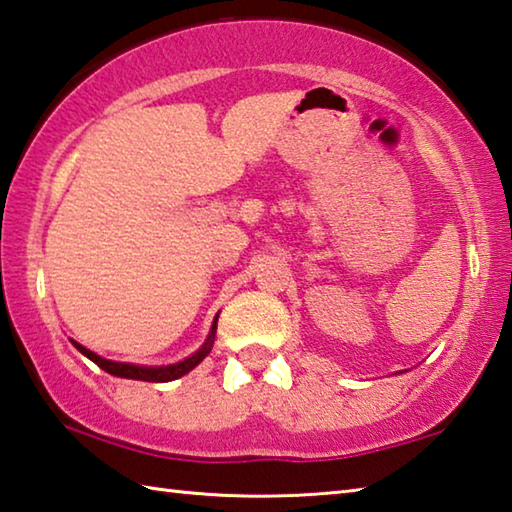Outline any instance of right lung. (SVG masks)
I'll use <instances>...</instances> for the list:
<instances>
[{
	"mask_svg": "<svg viewBox=\"0 0 512 512\" xmlns=\"http://www.w3.org/2000/svg\"><path fill=\"white\" fill-rule=\"evenodd\" d=\"M215 330H218V315H215V319H213L211 333H209V337H206V342L200 348H197L193 355L184 357L182 362L166 364V366H143V364H130V362H112V360H105V357H101V355H96L94 351H89V348H85L83 344L74 342V339H71V344H74L78 351L87 357V360H92L96 366H101L103 371H107L110 375H116V378L143 380V382H170V380L182 378V375H186L188 371H193L195 366L211 353Z\"/></svg>",
	"mask_w": 512,
	"mask_h": 512,
	"instance_id": "add662e5",
	"label": "right lung"
}]
</instances>
